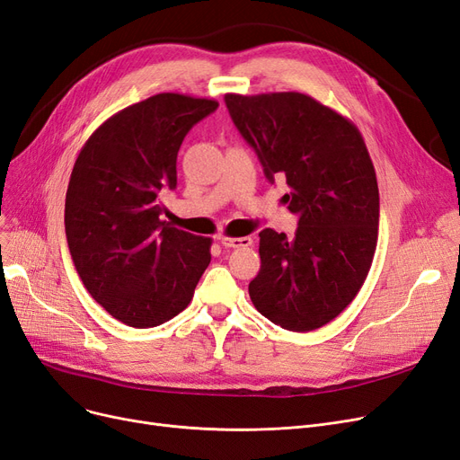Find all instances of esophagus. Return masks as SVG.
Segmentation results:
<instances>
[{"label": "esophagus", "instance_id": "34e87169", "mask_svg": "<svg viewBox=\"0 0 460 460\" xmlns=\"http://www.w3.org/2000/svg\"><path fill=\"white\" fill-rule=\"evenodd\" d=\"M219 243H221V246H226V248H243V246H252L253 244L252 236H221Z\"/></svg>", "mask_w": 460, "mask_h": 460}]
</instances>
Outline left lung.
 <instances>
[{"label": "left lung", "instance_id": "1", "mask_svg": "<svg viewBox=\"0 0 460 460\" xmlns=\"http://www.w3.org/2000/svg\"><path fill=\"white\" fill-rule=\"evenodd\" d=\"M226 104L265 176L286 178L284 199L299 216L294 239L260 233L250 299L284 330H318L360 292L377 248L379 187L366 142L350 119L303 93H229Z\"/></svg>", "mask_w": 460, "mask_h": 460}]
</instances>
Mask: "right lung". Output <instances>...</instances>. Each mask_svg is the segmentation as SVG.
<instances>
[{"mask_svg": "<svg viewBox=\"0 0 460 460\" xmlns=\"http://www.w3.org/2000/svg\"><path fill=\"white\" fill-rule=\"evenodd\" d=\"M219 104L161 93L106 119L84 142L66 193L67 248L87 292L113 318L153 328L191 303L212 239L161 219L185 134Z\"/></svg>", "mask_w": 460, "mask_h": 460, "instance_id": "1", "label": "right lung"}]
</instances>
